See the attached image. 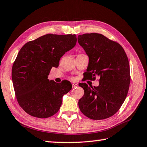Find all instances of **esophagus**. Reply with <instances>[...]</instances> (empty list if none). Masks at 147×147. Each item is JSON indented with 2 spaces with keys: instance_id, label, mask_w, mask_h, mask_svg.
Masks as SVG:
<instances>
[{
  "instance_id": "obj_1",
  "label": "esophagus",
  "mask_w": 147,
  "mask_h": 147,
  "mask_svg": "<svg viewBox=\"0 0 147 147\" xmlns=\"http://www.w3.org/2000/svg\"><path fill=\"white\" fill-rule=\"evenodd\" d=\"M78 86V84H75V83H73V88H75L76 87Z\"/></svg>"
}]
</instances>
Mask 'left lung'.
<instances>
[{
  "label": "left lung",
  "mask_w": 147,
  "mask_h": 147,
  "mask_svg": "<svg viewBox=\"0 0 147 147\" xmlns=\"http://www.w3.org/2000/svg\"><path fill=\"white\" fill-rule=\"evenodd\" d=\"M78 41L89 57L86 78H99V86H80L84 90L78 101L84 115L102 120L116 113L125 100L130 83L128 57L120 45L97 33L79 35Z\"/></svg>",
  "instance_id": "obj_1"
}]
</instances>
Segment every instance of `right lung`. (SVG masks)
<instances>
[{
  "label": "right lung",
  "instance_id": "add662e5",
  "mask_svg": "<svg viewBox=\"0 0 147 147\" xmlns=\"http://www.w3.org/2000/svg\"><path fill=\"white\" fill-rule=\"evenodd\" d=\"M76 41L75 34H49L28 42L19 51L12 67V81L18 103L29 115L48 118L58 111L72 84L49 81L48 76Z\"/></svg>",
  "mask_w": 147,
  "mask_h": 147
}]
</instances>
